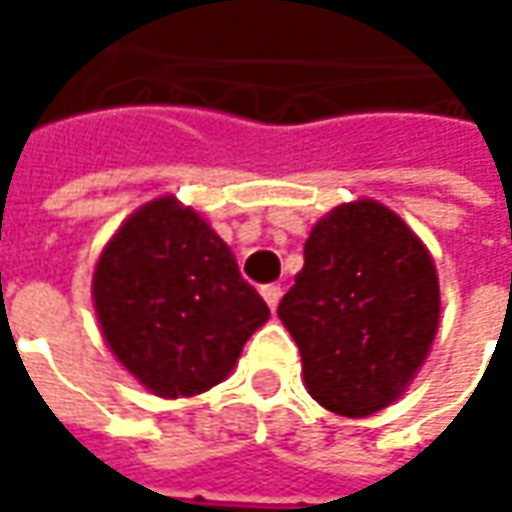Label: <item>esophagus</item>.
<instances>
[{
    "label": "esophagus",
    "instance_id": "esophagus-1",
    "mask_svg": "<svg viewBox=\"0 0 512 512\" xmlns=\"http://www.w3.org/2000/svg\"><path fill=\"white\" fill-rule=\"evenodd\" d=\"M282 293H285V290H282L279 285H265V287H262V296H265V302H267V307H270V310H276V307H279V302H282Z\"/></svg>",
    "mask_w": 512,
    "mask_h": 512
}]
</instances>
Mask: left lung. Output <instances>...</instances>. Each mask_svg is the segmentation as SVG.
<instances>
[{"label": "left lung", "instance_id": "obj_1", "mask_svg": "<svg viewBox=\"0 0 512 512\" xmlns=\"http://www.w3.org/2000/svg\"><path fill=\"white\" fill-rule=\"evenodd\" d=\"M439 313L430 250L376 199L344 202L313 225L305 267L279 305L307 393L347 419L402 396L433 347Z\"/></svg>", "mask_w": 512, "mask_h": 512}]
</instances>
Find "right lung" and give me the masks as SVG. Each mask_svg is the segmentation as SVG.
<instances>
[{
	"instance_id": "right-lung-1",
	"label": "right lung",
	"mask_w": 512,
	"mask_h": 512,
	"mask_svg": "<svg viewBox=\"0 0 512 512\" xmlns=\"http://www.w3.org/2000/svg\"><path fill=\"white\" fill-rule=\"evenodd\" d=\"M90 290L110 353L162 399L225 382L270 319L225 239L170 193L119 225L96 259Z\"/></svg>"
}]
</instances>
